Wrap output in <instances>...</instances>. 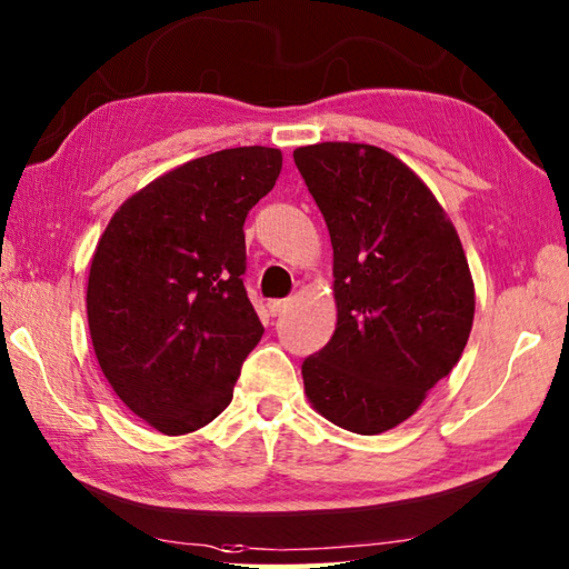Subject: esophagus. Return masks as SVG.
Wrapping results in <instances>:
<instances>
[{"mask_svg": "<svg viewBox=\"0 0 569 569\" xmlns=\"http://www.w3.org/2000/svg\"><path fill=\"white\" fill-rule=\"evenodd\" d=\"M288 306H291V301H288V298H278V301L268 303V311H271V316H281V313H286Z\"/></svg>", "mask_w": 569, "mask_h": 569, "instance_id": "esophagus-1", "label": "esophagus"}]
</instances>
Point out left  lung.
<instances>
[{"mask_svg": "<svg viewBox=\"0 0 569 569\" xmlns=\"http://www.w3.org/2000/svg\"><path fill=\"white\" fill-rule=\"evenodd\" d=\"M333 246L336 333L303 360L316 412L378 436L416 412L462 356L475 286L456 226L416 171L370 143L293 151Z\"/></svg>", "mask_w": 569, "mask_h": 569, "instance_id": "obj_1", "label": "left lung"}]
</instances>
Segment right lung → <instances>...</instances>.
<instances>
[{
    "mask_svg": "<svg viewBox=\"0 0 569 569\" xmlns=\"http://www.w3.org/2000/svg\"><path fill=\"white\" fill-rule=\"evenodd\" d=\"M281 167L268 147L186 161L123 201L97 243L87 316L99 368L163 436L221 416L263 336L241 278L243 221Z\"/></svg>",
    "mask_w": 569,
    "mask_h": 569,
    "instance_id": "add662e5",
    "label": "right lung"
}]
</instances>
